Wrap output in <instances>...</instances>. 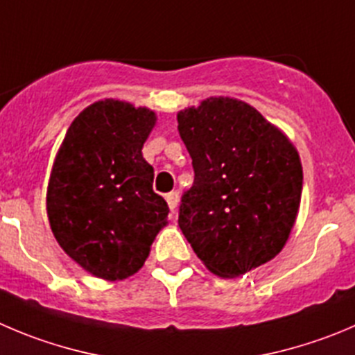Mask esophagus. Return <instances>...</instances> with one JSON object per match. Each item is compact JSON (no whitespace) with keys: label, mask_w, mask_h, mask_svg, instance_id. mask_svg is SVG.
<instances>
[{"label":"esophagus","mask_w":355,"mask_h":355,"mask_svg":"<svg viewBox=\"0 0 355 355\" xmlns=\"http://www.w3.org/2000/svg\"><path fill=\"white\" fill-rule=\"evenodd\" d=\"M165 200H167L168 209L172 211V214H175V209H178V202H180V197H178V193H167V195H165Z\"/></svg>","instance_id":"1"}]
</instances>
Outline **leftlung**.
<instances>
[{
    "label": "left lung",
    "mask_w": 355,
    "mask_h": 355,
    "mask_svg": "<svg viewBox=\"0 0 355 355\" xmlns=\"http://www.w3.org/2000/svg\"><path fill=\"white\" fill-rule=\"evenodd\" d=\"M178 130L195 171L178 223L205 268L234 279L275 258L302 200L291 139L251 104L223 96L181 110Z\"/></svg>",
    "instance_id": "left-lung-1"
}]
</instances>
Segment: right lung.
I'll return each mask as SVG.
<instances>
[{"instance_id":"obj_1","label":"right lung","mask_w":355,"mask_h":355,"mask_svg":"<svg viewBox=\"0 0 355 355\" xmlns=\"http://www.w3.org/2000/svg\"><path fill=\"white\" fill-rule=\"evenodd\" d=\"M155 123L150 107L97 101L74 118L53 160L46 188L53 237L104 281L139 272L168 223V205L153 191V167L143 158Z\"/></svg>"}]
</instances>
